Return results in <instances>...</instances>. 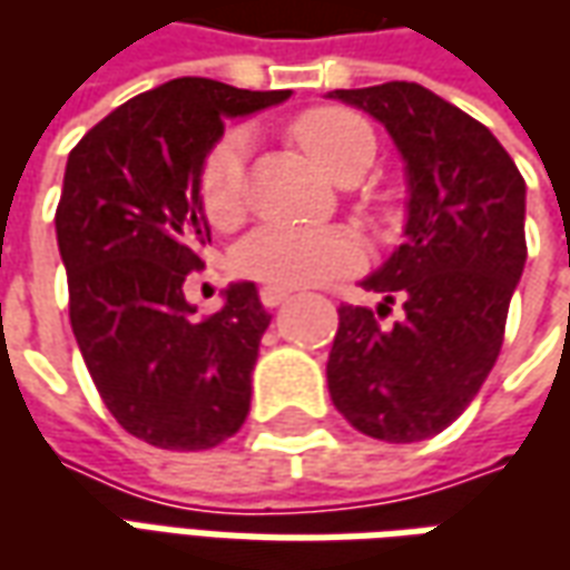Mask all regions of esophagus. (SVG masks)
Instances as JSON below:
<instances>
[{
	"mask_svg": "<svg viewBox=\"0 0 570 570\" xmlns=\"http://www.w3.org/2000/svg\"><path fill=\"white\" fill-rule=\"evenodd\" d=\"M289 296H293V289H289V286L268 284V286H262V289H259V298H262V305H265V308H277V305H281V302H286Z\"/></svg>",
	"mask_w": 570,
	"mask_h": 570,
	"instance_id": "obj_1",
	"label": "esophagus"
}]
</instances>
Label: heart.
I'll list each match as a JSON object with an SVG mask.
<instances>
[{
    "instance_id": "1",
    "label": "heart",
    "mask_w": 570,
    "mask_h": 570,
    "mask_svg": "<svg viewBox=\"0 0 570 570\" xmlns=\"http://www.w3.org/2000/svg\"><path fill=\"white\" fill-rule=\"evenodd\" d=\"M289 134L302 149L308 151L311 161L333 179H338L360 158L372 161V149H375L370 125L342 106H317V109L302 112L293 121ZM244 151H247V137L235 130V134H225L204 158L200 200H204L210 223L228 225L240 213ZM357 259L360 244L351 232L268 225L237 244L232 265L237 274L262 281V284L298 286L326 281V277L357 265Z\"/></svg>"
}]
</instances>
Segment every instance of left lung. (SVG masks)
Returning <instances> with one entry per match:
<instances>
[{"mask_svg": "<svg viewBox=\"0 0 570 570\" xmlns=\"http://www.w3.org/2000/svg\"><path fill=\"white\" fill-rule=\"evenodd\" d=\"M382 121L406 164V240L363 277L382 327L342 305L326 382L335 409L384 442L428 440L452 424L501 354L510 298L525 268V179L485 125L415 81L333 91Z\"/></svg>", "mask_w": 570, "mask_h": 570, "instance_id": "left-lung-1", "label": "left lung"}]
</instances>
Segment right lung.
Returning <instances> with one entry per match:
<instances>
[{
  "mask_svg": "<svg viewBox=\"0 0 570 570\" xmlns=\"http://www.w3.org/2000/svg\"><path fill=\"white\" fill-rule=\"evenodd\" d=\"M213 79L164 81L94 125L69 151L57 204L69 323L106 409L137 440L198 452L247 421L272 314L249 281L195 317L183 284L210 240L200 167L228 118L284 104Z\"/></svg>",
  "mask_w": 570,
  "mask_h": 570,
  "instance_id": "add662e5",
  "label": "right lung"
}]
</instances>
